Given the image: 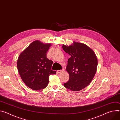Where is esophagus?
<instances>
[{"label": "esophagus", "mask_w": 120, "mask_h": 120, "mask_svg": "<svg viewBox=\"0 0 120 120\" xmlns=\"http://www.w3.org/2000/svg\"><path fill=\"white\" fill-rule=\"evenodd\" d=\"M63 72V70H58L57 71V73H61V72Z\"/></svg>", "instance_id": "1"}]
</instances>
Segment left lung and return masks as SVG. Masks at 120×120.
<instances>
[{
	"label": "left lung",
	"mask_w": 120,
	"mask_h": 120,
	"mask_svg": "<svg viewBox=\"0 0 120 120\" xmlns=\"http://www.w3.org/2000/svg\"><path fill=\"white\" fill-rule=\"evenodd\" d=\"M62 47L71 56L66 68L69 79L64 86L72 91H79L92 80L97 71V57L92 49L82 43L73 41L71 45H64Z\"/></svg>",
	"instance_id": "1"
}]
</instances>
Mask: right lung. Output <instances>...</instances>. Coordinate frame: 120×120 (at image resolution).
<instances>
[{"mask_svg": "<svg viewBox=\"0 0 120 120\" xmlns=\"http://www.w3.org/2000/svg\"><path fill=\"white\" fill-rule=\"evenodd\" d=\"M51 43H43L36 40L20 53L17 60V68L25 85L37 90L45 89L49 83V75L55 74L51 70L53 62L46 57Z\"/></svg>", "mask_w": 120, "mask_h": 120, "instance_id": "add662e5", "label": "right lung"}]
</instances>
